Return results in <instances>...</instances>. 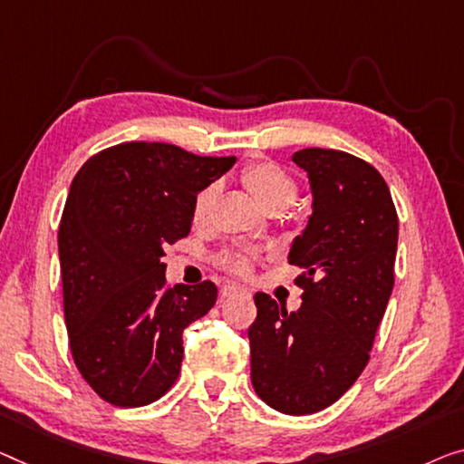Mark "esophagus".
Listing matches in <instances>:
<instances>
[{
	"label": "esophagus",
	"instance_id": "34e87169",
	"mask_svg": "<svg viewBox=\"0 0 464 464\" xmlns=\"http://www.w3.org/2000/svg\"><path fill=\"white\" fill-rule=\"evenodd\" d=\"M246 294H247V289L233 285V283H229V285H223V289H220V295H223V298H235V295H246Z\"/></svg>",
	"mask_w": 464,
	"mask_h": 464
}]
</instances>
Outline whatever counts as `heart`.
<instances>
[{
	"label": "heart",
	"instance_id": "1",
	"mask_svg": "<svg viewBox=\"0 0 464 464\" xmlns=\"http://www.w3.org/2000/svg\"><path fill=\"white\" fill-rule=\"evenodd\" d=\"M241 183L246 185L247 191L252 193L256 202H258L265 210H283L285 212L295 199H298V183L295 179L281 169L279 164L262 160L246 166L241 172ZM218 196V185H206L204 189L198 191V196L193 198L191 206V220L193 225L202 227L210 220L212 206L217 202ZM227 271L235 275H250L252 266L250 260L246 256H227L223 260Z\"/></svg>",
	"mask_w": 464,
	"mask_h": 464
}]
</instances>
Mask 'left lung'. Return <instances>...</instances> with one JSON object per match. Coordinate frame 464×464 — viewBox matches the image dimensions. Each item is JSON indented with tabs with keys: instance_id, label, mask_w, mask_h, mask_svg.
<instances>
[{
	"instance_id": "8db88e82",
	"label": "left lung",
	"mask_w": 464,
	"mask_h": 464,
	"mask_svg": "<svg viewBox=\"0 0 464 464\" xmlns=\"http://www.w3.org/2000/svg\"><path fill=\"white\" fill-rule=\"evenodd\" d=\"M292 160L308 172L313 214L294 239L302 306L287 313L254 295L247 329L252 385L271 409L313 414L337 402L369 362L393 287L398 214L375 166L340 150L306 148Z\"/></svg>"
}]
</instances>
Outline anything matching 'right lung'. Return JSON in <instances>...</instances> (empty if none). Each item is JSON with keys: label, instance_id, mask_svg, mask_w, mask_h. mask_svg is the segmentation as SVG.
<instances>
[{"label": "right lung", "instance_id": "add662e5", "mask_svg": "<svg viewBox=\"0 0 464 464\" xmlns=\"http://www.w3.org/2000/svg\"><path fill=\"white\" fill-rule=\"evenodd\" d=\"M237 158L129 141L81 166L58 229L68 343L102 400L156 402L181 372L183 331L217 302L212 281L166 287L164 247L188 237L193 198Z\"/></svg>", "mask_w": 464, "mask_h": 464}]
</instances>
